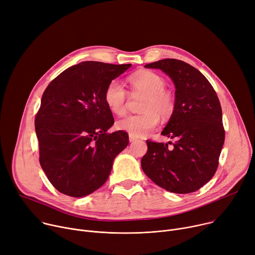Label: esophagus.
<instances>
[{
    "instance_id": "34e87169",
    "label": "esophagus",
    "mask_w": 255,
    "mask_h": 255,
    "mask_svg": "<svg viewBox=\"0 0 255 255\" xmlns=\"http://www.w3.org/2000/svg\"><path fill=\"white\" fill-rule=\"evenodd\" d=\"M129 140H130V142H133V141L137 140V137H135V136H133V135L129 134Z\"/></svg>"
}]
</instances>
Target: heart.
Wrapping results in <instances>:
<instances>
[{"label":"heart","instance_id":"1","mask_svg":"<svg viewBox=\"0 0 255 255\" xmlns=\"http://www.w3.org/2000/svg\"><path fill=\"white\" fill-rule=\"evenodd\" d=\"M132 96L144 97L140 105L141 115L127 116L116 123L119 130L139 137L150 133L158 124V117L170 119L176 108L174 96L165 88L164 78L150 70H141L128 78ZM104 100L109 110L115 115L126 113L128 95L122 83L118 80L109 82L105 89Z\"/></svg>","mask_w":255,"mask_h":255}]
</instances>
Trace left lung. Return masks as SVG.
<instances>
[{
	"mask_svg": "<svg viewBox=\"0 0 255 255\" xmlns=\"http://www.w3.org/2000/svg\"><path fill=\"white\" fill-rule=\"evenodd\" d=\"M160 69L174 81L176 108L161 134L174 142L146 140L141 158L145 175L170 192L197 191L210 181L219 166L225 141L222 108L213 85L193 66L176 59L145 65Z\"/></svg>",
	"mask_w": 255,
	"mask_h": 255,
	"instance_id": "left-lung-1",
	"label": "left lung"
}]
</instances>
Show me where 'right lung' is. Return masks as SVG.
I'll use <instances>...</instances> for the list:
<instances>
[{
	"mask_svg": "<svg viewBox=\"0 0 255 255\" xmlns=\"http://www.w3.org/2000/svg\"><path fill=\"white\" fill-rule=\"evenodd\" d=\"M131 64L86 61L66 69L45 88L35 116L39 164L61 193L82 197L108 180L114 158L129 143L114 124L104 94Z\"/></svg>",
	"mask_w": 255,
	"mask_h": 255,
	"instance_id": "1",
	"label": "right lung"
}]
</instances>
